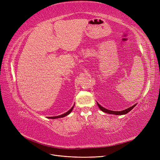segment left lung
Listing matches in <instances>:
<instances>
[{
  "label": "left lung",
  "instance_id": "left-lung-1",
  "mask_svg": "<svg viewBox=\"0 0 160 160\" xmlns=\"http://www.w3.org/2000/svg\"><path fill=\"white\" fill-rule=\"evenodd\" d=\"M97 104L98 106L100 109L105 113H108V114H115V115H123V114H126L127 113H128L129 112H130L133 108H134L136 104H134L133 106H132V107L128 108V109H126L124 110H122V111H112V110H107L106 108H104V107H102V106H100L98 103L97 102Z\"/></svg>",
  "mask_w": 160,
  "mask_h": 160
}]
</instances>
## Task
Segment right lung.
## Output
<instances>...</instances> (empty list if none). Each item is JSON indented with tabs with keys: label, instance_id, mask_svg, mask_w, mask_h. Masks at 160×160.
I'll list each match as a JSON object with an SVG mask.
<instances>
[{
	"label": "right lung",
	"instance_id": "1",
	"mask_svg": "<svg viewBox=\"0 0 160 160\" xmlns=\"http://www.w3.org/2000/svg\"><path fill=\"white\" fill-rule=\"evenodd\" d=\"M73 108H74V106H72V108L70 110H69L68 112H66V113H64V114H62V115H60V116H53V117H48V118H51V119H56V118H63V117H64V116H67V115H68L72 111V110H73Z\"/></svg>",
	"mask_w": 160,
	"mask_h": 160
}]
</instances>
